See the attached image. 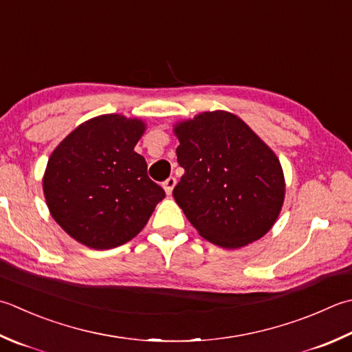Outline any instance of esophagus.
Listing matches in <instances>:
<instances>
[{
	"mask_svg": "<svg viewBox=\"0 0 352 352\" xmlns=\"http://www.w3.org/2000/svg\"><path fill=\"white\" fill-rule=\"evenodd\" d=\"M175 183H177V180L174 177H169L168 180H164L163 182V189H164V192H166L168 195H170L172 194V190H174V188H175Z\"/></svg>",
	"mask_w": 352,
	"mask_h": 352,
	"instance_id": "1",
	"label": "esophagus"
}]
</instances>
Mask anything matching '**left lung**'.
Returning <instances> with one entry per match:
<instances>
[{
	"mask_svg": "<svg viewBox=\"0 0 352 352\" xmlns=\"http://www.w3.org/2000/svg\"><path fill=\"white\" fill-rule=\"evenodd\" d=\"M184 169L172 195L199 235L224 249L249 245L272 229L285 198L279 158L229 111L174 125Z\"/></svg>",
	"mask_w": 352,
	"mask_h": 352,
	"instance_id": "8db88e82",
	"label": "left lung"
}]
</instances>
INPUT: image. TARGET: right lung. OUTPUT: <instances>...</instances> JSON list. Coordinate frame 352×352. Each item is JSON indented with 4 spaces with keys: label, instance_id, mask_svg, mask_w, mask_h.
I'll use <instances>...</instances> for the list:
<instances>
[{
    "label": "right lung",
    "instance_id": "right-lung-1",
    "mask_svg": "<svg viewBox=\"0 0 352 352\" xmlns=\"http://www.w3.org/2000/svg\"><path fill=\"white\" fill-rule=\"evenodd\" d=\"M146 123L122 114L93 117L73 129L48 158L45 203L64 232L107 250L139 235L164 198L134 148Z\"/></svg>",
    "mask_w": 352,
    "mask_h": 352
}]
</instances>
